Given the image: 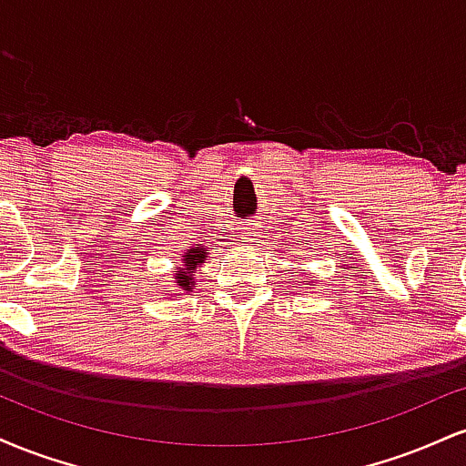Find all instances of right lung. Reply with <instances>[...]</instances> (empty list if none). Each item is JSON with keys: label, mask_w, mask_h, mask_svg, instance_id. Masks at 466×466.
I'll return each mask as SVG.
<instances>
[{"label": "right lung", "mask_w": 466, "mask_h": 466, "mask_svg": "<svg viewBox=\"0 0 466 466\" xmlns=\"http://www.w3.org/2000/svg\"><path fill=\"white\" fill-rule=\"evenodd\" d=\"M206 254H208V249L203 248V245H201V248H192V249L186 251L184 267H179V271L175 274L181 291H190V289H192V282H195V278H192V276H195L197 267H199L203 260H206Z\"/></svg>", "instance_id": "obj_1"}]
</instances>
